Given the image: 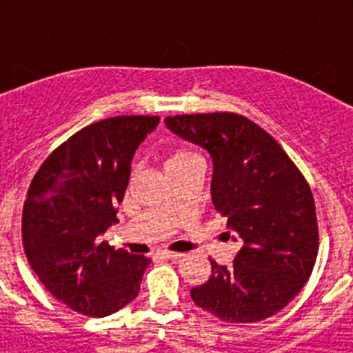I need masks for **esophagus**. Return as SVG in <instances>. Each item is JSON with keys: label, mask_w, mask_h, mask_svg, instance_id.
Returning <instances> with one entry per match:
<instances>
[{"label": "esophagus", "mask_w": 353, "mask_h": 353, "mask_svg": "<svg viewBox=\"0 0 353 353\" xmlns=\"http://www.w3.org/2000/svg\"><path fill=\"white\" fill-rule=\"evenodd\" d=\"M161 256L171 258V260H179V258H183L185 254H183V252H174V251H161Z\"/></svg>", "instance_id": "obj_1"}]
</instances>
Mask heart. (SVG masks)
<instances>
[{
    "mask_svg": "<svg viewBox=\"0 0 353 353\" xmlns=\"http://www.w3.org/2000/svg\"><path fill=\"white\" fill-rule=\"evenodd\" d=\"M191 161H198L194 154H192L191 150H185V148H176L173 150L170 155L166 157V164L164 168H173V166H179V164H183V162H191Z\"/></svg>",
    "mask_w": 353,
    "mask_h": 353,
    "instance_id": "obj_1",
    "label": "heart"
}]
</instances>
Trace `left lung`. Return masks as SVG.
<instances>
[{"instance_id": "1", "label": "left lung", "mask_w": 353, "mask_h": 353, "mask_svg": "<svg viewBox=\"0 0 353 353\" xmlns=\"http://www.w3.org/2000/svg\"><path fill=\"white\" fill-rule=\"evenodd\" d=\"M164 121L210 154L212 203L242 244L230 267L210 260V277L191 290L192 301L228 323L272 316L301 292L316 261L310 183L281 145L242 114H176Z\"/></svg>"}]
</instances>
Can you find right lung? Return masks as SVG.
<instances>
[{"mask_svg":"<svg viewBox=\"0 0 353 353\" xmlns=\"http://www.w3.org/2000/svg\"><path fill=\"white\" fill-rule=\"evenodd\" d=\"M159 117L95 121L43 161L23 208V245L52 297L86 316H108L136 299L150 258L114 251L99 236L117 223L139 143Z\"/></svg>","mask_w":353,"mask_h":353,"instance_id":"obj_1","label":"right lung"}]
</instances>
